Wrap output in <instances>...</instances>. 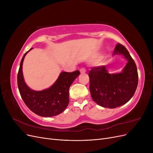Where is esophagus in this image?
<instances>
[{"label": "esophagus", "instance_id": "obj_1", "mask_svg": "<svg viewBox=\"0 0 153 153\" xmlns=\"http://www.w3.org/2000/svg\"><path fill=\"white\" fill-rule=\"evenodd\" d=\"M80 71L81 73H84L86 72V69L84 68H82L80 69Z\"/></svg>", "mask_w": 153, "mask_h": 153}]
</instances>
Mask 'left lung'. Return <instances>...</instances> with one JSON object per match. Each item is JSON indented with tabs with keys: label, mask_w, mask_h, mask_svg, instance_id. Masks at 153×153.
Here are the masks:
<instances>
[{
	"label": "left lung",
	"mask_w": 153,
	"mask_h": 153,
	"mask_svg": "<svg viewBox=\"0 0 153 153\" xmlns=\"http://www.w3.org/2000/svg\"><path fill=\"white\" fill-rule=\"evenodd\" d=\"M123 55L128 62L121 73L110 74L105 66L92 68L89 72V89L92 100L103 107L114 108L126 103L134 95L138 85L135 61L127 49L117 44L113 55Z\"/></svg>",
	"instance_id": "1"
}]
</instances>
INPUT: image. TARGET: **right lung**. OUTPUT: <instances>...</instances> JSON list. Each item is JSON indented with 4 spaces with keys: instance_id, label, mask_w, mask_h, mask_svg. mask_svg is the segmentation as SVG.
Here are the masks:
<instances>
[{
    "instance_id": "obj_1",
    "label": "right lung",
    "mask_w": 153,
    "mask_h": 153,
    "mask_svg": "<svg viewBox=\"0 0 153 153\" xmlns=\"http://www.w3.org/2000/svg\"><path fill=\"white\" fill-rule=\"evenodd\" d=\"M20 62L17 76L18 89L23 101L32 112L42 117H52L64 112L69 104V89L80 71L61 72L57 80L48 89L37 91L32 90L24 81L22 65L26 54Z\"/></svg>"
}]
</instances>
